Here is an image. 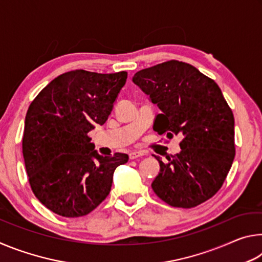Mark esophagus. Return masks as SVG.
<instances>
[{
	"label": "esophagus",
	"mask_w": 262,
	"mask_h": 262,
	"mask_svg": "<svg viewBox=\"0 0 262 262\" xmlns=\"http://www.w3.org/2000/svg\"><path fill=\"white\" fill-rule=\"evenodd\" d=\"M142 156H143V152H141V151H132L129 154V158L130 159H136V158L142 157Z\"/></svg>",
	"instance_id": "34e87169"
}]
</instances>
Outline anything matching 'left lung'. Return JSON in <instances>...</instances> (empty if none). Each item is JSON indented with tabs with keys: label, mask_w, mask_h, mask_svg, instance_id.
Listing matches in <instances>:
<instances>
[{
	"label": "left lung",
	"mask_w": 262,
	"mask_h": 262,
	"mask_svg": "<svg viewBox=\"0 0 262 262\" xmlns=\"http://www.w3.org/2000/svg\"><path fill=\"white\" fill-rule=\"evenodd\" d=\"M162 111L154 130L181 135V150L166 156L151 187L172 207L193 208L219 192L234 158V119L219 85L192 64L171 60L133 77Z\"/></svg>",
	"instance_id": "1"
}]
</instances>
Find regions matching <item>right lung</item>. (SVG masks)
I'll return each mask as SVG.
<instances>
[{
    "instance_id": "right-lung-1",
    "label": "right lung",
    "mask_w": 262,
    "mask_h": 262,
    "mask_svg": "<svg viewBox=\"0 0 262 262\" xmlns=\"http://www.w3.org/2000/svg\"><path fill=\"white\" fill-rule=\"evenodd\" d=\"M127 79L126 72L73 70L60 75L31 103L23 156L35 198L55 214L79 217L110 194L113 173L128 155L100 156L88 133L104 125Z\"/></svg>"
}]
</instances>
